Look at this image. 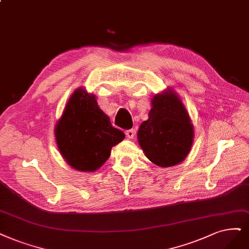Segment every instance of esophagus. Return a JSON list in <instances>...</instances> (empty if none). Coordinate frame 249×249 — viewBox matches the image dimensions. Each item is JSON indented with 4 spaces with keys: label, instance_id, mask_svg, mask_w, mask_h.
Returning a JSON list of instances; mask_svg holds the SVG:
<instances>
[{
    "label": "esophagus",
    "instance_id": "esophagus-1",
    "mask_svg": "<svg viewBox=\"0 0 249 249\" xmlns=\"http://www.w3.org/2000/svg\"><path fill=\"white\" fill-rule=\"evenodd\" d=\"M126 135H127L128 139H130V140L133 139L134 135H135L134 129H128V130H126Z\"/></svg>",
    "mask_w": 249,
    "mask_h": 249
}]
</instances>
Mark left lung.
I'll use <instances>...</instances> for the list:
<instances>
[{
  "mask_svg": "<svg viewBox=\"0 0 249 249\" xmlns=\"http://www.w3.org/2000/svg\"><path fill=\"white\" fill-rule=\"evenodd\" d=\"M149 119L140 126L137 139L145 156L161 167L185 160L193 143V125L181 100L172 91L155 95Z\"/></svg>",
  "mask_w": 249,
  "mask_h": 249,
  "instance_id": "left-lung-1",
  "label": "left lung"
}]
</instances>
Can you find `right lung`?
I'll list each match as a JSON object with an SVG mask.
<instances>
[{"label":"right lung","instance_id":"right-lung-1","mask_svg":"<svg viewBox=\"0 0 249 249\" xmlns=\"http://www.w3.org/2000/svg\"><path fill=\"white\" fill-rule=\"evenodd\" d=\"M55 136L61 155L72 168L95 171L125 134L113 127L95 96L79 88L68 101L55 127Z\"/></svg>","mask_w":249,"mask_h":249}]
</instances>
